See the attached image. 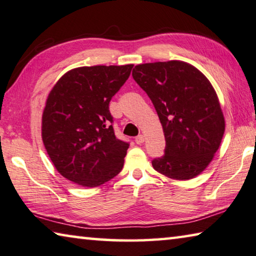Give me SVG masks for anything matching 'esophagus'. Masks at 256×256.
<instances>
[{"label": "esophagus", "mask_w": 256, "mask_h": 256, "mask_svg": "<svg viewBox=\"0 0 256 256\" xmlns=\"http://www.w3.org/2000/svg\"><path fill=\"white\" fill-rule=\"evenodd\" d=\"M144 140H145V138H144L143 135H138V136L135 138V142H136V143H137L138 145L143 144Z\"/></svg>", "instance_id": "obj_1"}]
</instances>
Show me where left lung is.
Wrapping results in <instances>:
<instances>
[{
    "label": "left lung",
    "instance_id": "obj_1",
    "mask_svg": "<svg viewBox=\"0 0 256 256\" xmlns=\"http://www.w3.org/2000/svg\"><path fill=\"white\" fill-rule=\"evenodd\" d=\"M132 78L152 100L166 137L158 172L187 180L208 166L221 144L224 118L214 88L198 69L182 61L138 64Z\"/></svg>",
    "mask_w": 256,
    "mask_h": 256
}]
</instances>
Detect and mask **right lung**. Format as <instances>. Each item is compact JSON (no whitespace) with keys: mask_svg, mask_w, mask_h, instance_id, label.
<instances>
[{"mask_svg":"<svg viewBox=\"0 0 256 256\" xmlns=\"http://www.w3.org/2000/svg\"><path fill=\"white\" fill-rule=\"evenodd\" d=\"M132 66H80L50 92L42 138L54 166L70 182L98 187L122 170L129 143L116 137L108 104Z\"/></svg>","mask_w":256,"mask_h":256,"instance_id":"add662e5","label":"right lung"}]
</instances>
